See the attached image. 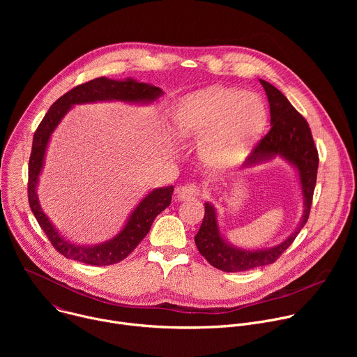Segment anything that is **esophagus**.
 <instances>
[{
  "mask_svg": "<svg viewBox=\"0 0 357 357\" xmlns=\"http://www.w3.org/2000/svg\"><path fill=\"white\" fill-rule=\"evenodd\" d=\"M178 199L179 200H188L197 197L200 195V189L195 183H186L178 189Z\"/></svg>",
  "mask_w": 357,
  "mask_h": 357,
  "instance_id": "34e87169",
  "label": "esophagus"
}]
</instances>
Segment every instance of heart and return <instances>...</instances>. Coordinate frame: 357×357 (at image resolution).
<instances>
[{
	"mask_svg": "<svg viewBox=\"0 0 357 357\" xmlns=\"http://www.w3.org/2000/svg\"><path fill=\"white\" fill-rule=\"evenodd\" d=\"M174 121L181 138H203L199 148L202 161L222 171L245 155L266 126L267 110L257 94L211 87L183 97Z\"/></svg>",
	"mask_w": 357,
	"mask_h": 357,
	"instance_id": "b5f03b06",
	"label": "heart"
}]
</instances>
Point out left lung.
Instances as JSON below:
<instances>
[{"label":"left lung","instance_id":"8db88e82","mask_svg":"<svg viewBox=\"0 0 357 357\" xmlns=\"http://www.w3.org/2000/svg\"><path fill=\"white\" fill-rule=\"evenodd\" d=\"M260 83L268 97L271 130L252 148L245 165L259 164L277 155L287 160L298 169L305 209L298 227L278 245L264 250H243L229 244L223 238L218 226L215 208L206 202L205 218L195 236V243L199 252L211 266L226 273L248 271L278 260L308 222L317 185L319 157L307 120L294 109L277 87L266 80H260Z\"/></svg>","mask_w":357,"mask_h":357}]
</instances>
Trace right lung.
Masks as SVG:
<instances>
[{
  "label": "right lung",
  "mask_w": 357,
  "mask_h": 357,
  "mask_svg": "<svg viewBox=\"0 0 357 357\" xmlns=\"http://www.w3.org/2000/svg\"><path fill=\"white\" fill-rule=\"evenodd\" d=\"M161 94L162 90L160 87L146 83H138L134 79L112 80L107 77H97L73 87L62 97H59L50 106L43 120L38 126L33 134L28 167V202L33 216L36 218L49 241L66 259L90 266H112L123 261L148 234L154 219L171 205L174 186L158 188L149 192L130 215L124 229L112 240L93 247L70 244L69 241L63 240V237H61V234L42 212L36 196V185L42 171L45 152L50 135H52L61 120L75 105L112 100L127 101V103H151V101L157 100Z\"/></svg>",
  "instance_id": "right-lung-1"
}]
</instances>
